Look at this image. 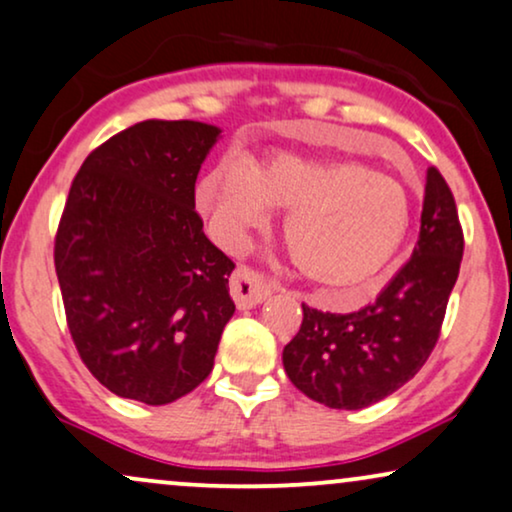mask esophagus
Returning <instances> with one entry per match:
<instances>
[{"mask_svg": "<svg viewBox=\"0 0 512 512\" xmlns=\"http://www.w3.org/2000/svg\"><path fill=\"white\" fill-rule=\"evenodd\" d=\"M231 297H234L238 309H250L267 300L271 295V283H267L260 271L250 267H238L231 276Z\"/></svg>", "mask_w": 512, "mask_h": 512, "instance_id": "34e87169", "label": "esophagus"}]
</instances>
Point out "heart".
Wrapping results in <instances>:
<instances>
[{
    "label": "heart",
    "mask_w": 512,
    "mask_h": 512,
    "mask_svg": "<svg viewBox=\"0 0 512 512\" xmlns=\"http://www.w3.org/2000/svg\"><path fill=\"white\" fill-rule=\"evenodd\" d=\"M196 203L219 245L241 250L286 210L283 243L307 281L359 286L392 260L411 222V200L392 174L357 160L274 153L245 167L222 160L203 174Z\"/></svg>",
    "instance_id": "1"
}]
</instances>
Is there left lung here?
<instances>
[{
    "label": "left lung",
    "mask_w": 512,
    "mask_h": 512,
    "mask_svg": "<svg viewBox=\"0 0 512 512\" xmlns=\"http://www.w3.org/2000/svg\"><path fill=\"white\" fill-rule=\"evenodd\" d=\"M420 234L411 260L371 304L331 314L302 304V326L283 347L290 383L328 409L357 411L390 397L437 345L463 257L454 193L439 170L425 177Z\"/></svg>",
    "instance_id": "8db88e82"
}]
</instances>
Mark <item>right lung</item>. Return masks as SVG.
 <instances>
[{
  "mask_svg": "<svg viewBox=\"0 0 512 512\" xmlns=\"http://www.w3.org/2000/svg\"><path fill=\"white\" fill-rule=\"evenodd\" d=\"M222 129L144 120L92 151L70 186L54 262L84 366L125 399L163 406L208 378L234 262L203 234L200 165Z\"/></svg>",
  "mask_w": 512,
  "mask_h": 512,
  "instance_id": "1",
  "label": "right lung"
}]
</instances>
